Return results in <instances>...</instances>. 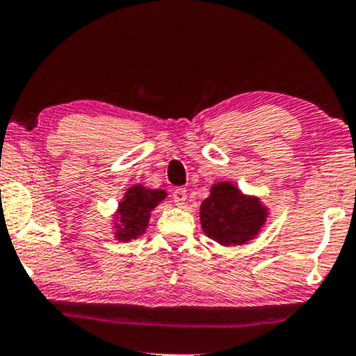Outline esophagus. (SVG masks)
<instances>
[{
	"mask_svg": "<svg viewBox=\"0 0 356 356\" xmlns=\"http://www.w3.org/2000/svg\"><path fill=\"white\" fill-rule=\"evenodd\" d=\"M173 200H175V204L177 206H183L186 203V190L185 188H177V190L173 191Z\"/></svg>",
	"mask_w": 356,
	"mask_h": 356,
	"instance_id": "34e87169",
	"label": "esophagus"
}]
</instances>
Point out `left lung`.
Here are the masks:
<instances>
[{
  "mask_svg": "<svg viewBox=\"0 0 356 356\" xmlns=\"http://www.w3.org/2000/svg\"><path fill=\"white\" fill-rule=\"evenodd\" d=\"M269 209L259 196L244 195L229 181H218L200 206V221L208 238L221 245L252 241L264 227Z\"/></svg>",
  "mask_w": 356,
  "mask_h": 356,
  "instance_id": "8db88e82",
  "label": "left lung"
}]
</instances>
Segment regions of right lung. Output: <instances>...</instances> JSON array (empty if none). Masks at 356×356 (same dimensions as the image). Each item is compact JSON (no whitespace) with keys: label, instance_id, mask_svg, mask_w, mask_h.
I'll return each mask as SVG.
<instances>
[{"label":"right lung","instance_id":"add662e5","mask_svg":"<svg viewBox=\"0 0 356 356\" xmlns=\"http://www.w3.org/2000/svg\"><path fill=\"white\" fill-rule=\"evenodd\" d=\"M168 193L153 190L143 185H131L113 214V238L120 243L137 239L145 234L152 211L163 201Z\"/></svg>","mask_w":356,"mask_h":356}]
</instances>
